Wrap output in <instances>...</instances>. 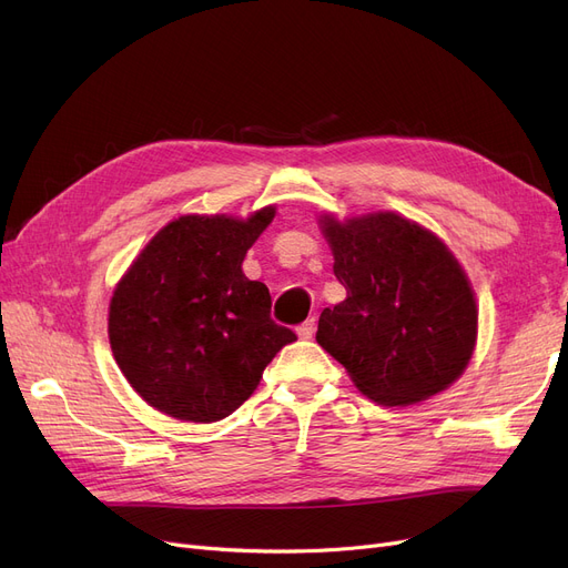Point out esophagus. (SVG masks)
<instances>
[{"label":"esophagus","instance_id":"esophagus-1","mask_svg":"<svg viewBox=\"0 0 568 568\" xmlns=\"http://www.w3.org/2000/svg\"><path fill=\"white\" fill-rule=\"evenodd\" d=\"M315 326H317L315 317H308L304 324L296 326V334H300V338H304V341H311L315 336Z\"/></svg>","mask_w":568,"mask_h":568}]
</instances>
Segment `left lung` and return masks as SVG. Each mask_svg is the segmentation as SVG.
I'll return each mask as SVG.
<instances>
[{"label":"left lung","instance_id":"obj_1","mask_svg":"<svg viewBox=\"0 0 568 568\" xmlns=\"http://www.w3.org/2000/svg\"><path fill=\"white\" fill-rule=\"evenodd\" d=\"M347 300L324 308L317 343L368 398L409 405L460 377L476 341V302L458 260L398 214L322 221Z\"/></svg>","mask_w":568,"mask_h":568}]
</instances>
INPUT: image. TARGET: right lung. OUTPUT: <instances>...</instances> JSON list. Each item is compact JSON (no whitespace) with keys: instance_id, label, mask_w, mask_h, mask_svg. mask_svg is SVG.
Masks as SVG:
<instances>
[{"instance_id":"right-lung-1","label":"right lung","mask_w":568,"mask_h":568,"mask_svg":"<svg viewBox=\"0 0 568 568\" xmlns=\"http://www.w3.org/2000/svg\"><path fill=\"white\" fill-rule=\"evenodd\" d=\"M274 219L182 216L144 246L119 281L108 334L133 389L182 422L225 419L251 398L276 352L296 341L272 320V294L242 272Z\"/></svg>"}]
</instances>
